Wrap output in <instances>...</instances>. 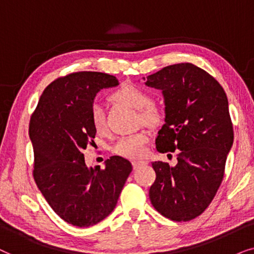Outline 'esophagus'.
<instances>
[{"label":"esophagus","mask_w":254,"mask_h":254,"mask_svg":"<svg viewBox=\"0 0 254 254\" xmlns=\"http://www.w3.org/2000/svg\"><path fill=\"white\" fill-rule=\"evenodd\" d=\"M145 164H146V161H144V160H133L132 161L133 168H138L139 166H141V165H145Z\"/></svg>","instance_id":"1"}]
</instances>
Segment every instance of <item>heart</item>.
Masks as SVG:
<instances>
[{
  "label": "heart",
  "instance_id": "b5f03b06",
  "mask_svg": "<svg viewBox=\"0 0 254 254\" xmlns=\"http://www.w3.org/2000/svg\"><path fill=\"white\" fill-rule=\"evenodd\" d=\"M111 100L137 109L141 121L151 127H157L164 120L162 108L150 101V94L141 87L134 84H124L111 94ZM90 123L95 132L100 134L106 132V121L99 106H95L92 109ZM148 141H150V132L146 130H140L136 133L120 138L113 150L121 157L138 159L144 157Z\"/></svg>",
  "mask_w": 254,
  "mask_h": 254
}]
</instances>
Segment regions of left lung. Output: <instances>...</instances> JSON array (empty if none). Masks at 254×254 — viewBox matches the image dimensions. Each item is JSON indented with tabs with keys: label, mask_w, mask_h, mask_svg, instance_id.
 <instances>
[{
	"label": "left lung",
	"mask_w": 254,
	"mask_h": 254,
	"mask_svg": "<svg viewBox=\"0 0 254 254\" xmlns=\"http://www.w3.org/2000/svg\"><path fill=\"white\" fill-rule=\"evenodd\" d=\"M145 84L164 95L165 124L157 150H180L174 167L152 162L157 178L148 192L151 203L172 221H190L209 207L224 177L233 143L228 97L214 76L189 63L164 67Z\"/></svg>",
	"instance_id": "1"
}]
</instances>
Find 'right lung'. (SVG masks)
Returning a JSON list of instances; mask_svg holds the SVG:
<instances>
[{"label":"right lung","mask_w":254,"mask_h":254,"mask_svg":"<svg viewBox=\"0 0 254 254\" xmlns=\"http://www.w3.org/2000/svg\"><path fill=\"white\" fill-rule=\"evenodd\" d=\"M117 84L114 75L100 72L59 77L45 88L30 120L37 187L60 218L79 228L111 214L132 171L120 155L108 159L103 170L87 167L81 152L96 134L90 123L96 94Z\"/></svg>","instance_id":"1"}]
</instances>
